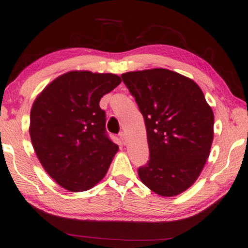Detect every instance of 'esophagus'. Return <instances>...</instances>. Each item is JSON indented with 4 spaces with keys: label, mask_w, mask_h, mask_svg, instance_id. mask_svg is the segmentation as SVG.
<instances>
[{
    "label": "esophagus",
    "mask_w": 248,
    "mask_h": 248,
    "mask_svg": "<svg viewBox=\"0 0 248 248\" xmlns=\"http://www.w3.org/2000/svg\"><path fill=\"white\" fill-rule=\"evenodd\" d=\"M119 138H120L121 141H123V143L125 144V133L124 132H120L119 133Z\"/></svg>",
    "instance_id": "obj_1"
}]
</instances>
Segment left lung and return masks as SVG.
<instances>
[{"mask_svg": "<svg viewBox=\"0 0 248 248\" xmlns=\"http://www.w3.org/2000/svg\"><path fill=\"white\" fill-rule=\"evenodd\" d=\"M145 121L150 160L138 170L143 184L174 196L194 183L209 157L214 112L194 81L164 68L121 75Z\"/></svg>", "mask_w": 248, "mask_h": 248, "instance_id": "obj_1", "label": "left lung"}]
</instances>
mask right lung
I'll return each mask as SVG.
<instances>
[{
	"label": "right lung",
	"mask_w": 248,
	"mask_h": 248,
	"mask_svg": "<svg viewBox=\"0 0 248 248\" xmlns=\"http://www.w3.org/2000/svg\"><path fill=\"white\" fill-rule=\"evenodd\" d=\"M120 82L114 74L69 71L35 98L31 142L44 170L66 190L88 191L105 177L118 145L107 136L100 101Z\"/></svg>",
	"instance_id": "right-lung-1"
}]
</instances>
